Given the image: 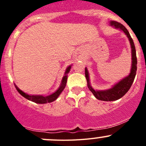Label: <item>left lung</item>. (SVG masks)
<instances>
[{
	"mask_svg": "<svg viewBox=\"0 0 146 146\" xmlns=\"http://www.w3.org/2000/svg\"><path fill=\"white\" fill-rule=\"evenodd\" d=\"M110 25H111V26H113V27L117 28V29H119L120 30L123 31L125 35H126V36L128 37V39H129V42H130L131 47L132 64L131 68V72L129 76L125 77L124 78H123L121 80L119 81L117 83H116L111 88L106 90H95L91 87L90 84L89 73H88L87 68H85V74L87 82H88V88H89L90 90L92 92V93L93 94L94 96L97 99L102 101H115L120 99L121 98H122L129 91V90L131 87L132 83H133V80H134L137 70V58L136 48H135L133 39L131 37L130 34L128 32L126 28L123 25L118 23V22L111 21L110 22Z\"/></svg>",
	"mask_w": 146,
	"mask_h": 146,
	"instance_id": "left-lung-1",
	"label": "left lung"
}]
</instances>
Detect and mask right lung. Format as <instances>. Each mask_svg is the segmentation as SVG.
<instances>
[{
    "instance_id": "right-lung-1",
    "label": "right lung",
    "mask_w": 146,
    "mask_h": 146,
    "mask_svg": "<svg viewBox=\"0 0 146 146\" xmlns=\"http://www.w3.org/2000/svg\"><path fill=\"white\" fill-rule=\"evenodd\" d=\"M70 68H71V66H69L68 67L66 68V72H65V74L64 76L63 77L62 80H61V83L60 87L58 88V89L55 92H54L53 94L51 95H48V96H42V95H28V94L25 93V92H23L21 90L19 89L15 85L16 89L18 91L19 93L23 96L24 98H25L26 99L29 100L34 102L35 103H37V104H46V103H49V102H52L54 100L58 98V97L59 96L60 94L62 92V91L64 90L65 87L66 85V82H67V78H68V73L70 72Z\"/></svg>"
}]
</instances>
